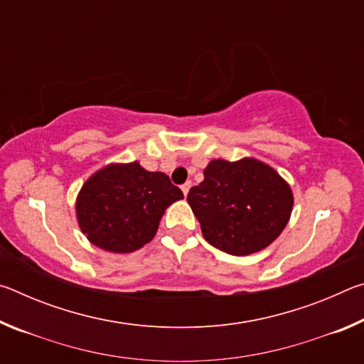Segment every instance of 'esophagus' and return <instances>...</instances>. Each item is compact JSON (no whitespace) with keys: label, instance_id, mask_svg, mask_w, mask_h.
I'll list each match as a JSON object with an SVG mask.
<instances>
[{"label":"esophagus","instance_id":"esophagus-1","mask_svg":"<svg viewBox=\"0 0 364 364\" xmlns=\"http://www.w3.org/2000/svg\"><path fill=\"white\" fill-rule=\"evenodd\" d=\"M189 188H191V183L188 181V183H184L183 186H181V191H183V194H184V197L188 196V193H189Z\"/></svg>","mask_w":364,"mask_h":364}]
</instances>
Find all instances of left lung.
<instances>
[{
  "label": "left lung",
  "mask_w": 364,
  "mask_h": 364,
  "mask_svg": "<svg viewBox=\"0 0 364 364\" xmlns=\"http://www.w3.org/2000/svg\"><path fill=\"white\" fill-rule=\"evenodd\" d=\"M188 204L205 241L230 255H250L274 241L292 213L294 194L278 171L260 160L215 159Z\"/></svg>",
  "instance_id": "1"
}]
</instances>
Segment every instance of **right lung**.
Returning <instances> with one entry per match:
<instances>
[{
    "instance_id": "right-lung-1",
    "label": "right lung",
    "mask_w": 364,
    "mask_h": 364,
    "mask_svg": "<svg viewBox=\"0 0 364 364\" xmlns=\"http://www.w3.org/2000/svg\"><path fill=\"white\" fill-rule=\"evenodd\" d=\"M183 199L162 171L139 162L109 164L83 183L77 196V221L91 244L112 254H130L151 242L160 218Z\"/></svg>"
}]
</instances>
